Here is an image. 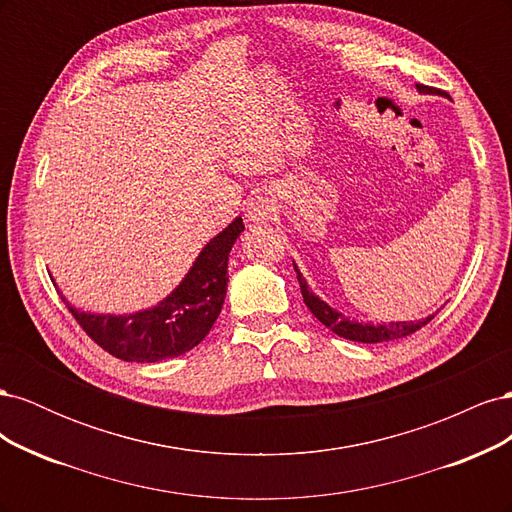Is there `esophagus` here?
Here are the masks:
<instances>
[{
    "label": "esophagus",
    "mask_w": 512,
    "mask_h": 512,
    "mask_svg": "<svg viewBox=\"0 0 512 512\" xmlns=\"http://www.w3.org/2000/svg\"><path fill=\"white\" fill-rule=\"evenodd\" d=\"M245 215H247V220H250V222L260 224V222H267V220H271L273 207H271L269 200H265V198H256V200H252L250 205H247Z\"/></svg>",
    "instance_id": "1"
}]
</instances>
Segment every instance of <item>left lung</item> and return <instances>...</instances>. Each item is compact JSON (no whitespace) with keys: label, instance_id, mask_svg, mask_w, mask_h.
I'll return each mask as SVG.
<instances>
[{"label":"left lung","instance_id":"1","mask_svg":"<svg viewBox=\"0 0 512 512\" xmlns=\"http://www.w3.org/2000/svg\"><path fill=\"white\" fill-rule=\"evenodd\" d=\"M418 91H425V94H431V87L427 85H418ZM297 269V267H294ZM299 275V284H301V294H303V301L309 307V312H312L324 327L331 329L335 335L339 337H346L352 339V342H363V344H378V342H391V339H399V337H406L414 331H418L421 327H425L427 322H431L433 316L425 318V320H418V322H389V324H361V322H354L348 320L346 316H342L335 309H331L327 303L320 301L316 294L309 292L305 280Z\"/></svg>","mask_w":512,"mask_h":512}]
</instances>
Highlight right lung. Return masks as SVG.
<instances>
[{
    "label": "right lung",
    "mask_w": 512,
    "mask_h": 512,
    "mask_svg": "<svg viewBox=\"0 0 512 512\" xmlns=\"http://www.w3.org/2000/svg\"><path fill=\"white\" fill-rule=\"evenodd\" d=\"M237 218L211 239L179 288L158 307L130 316H96L68 305L74 320L115 359L156 363L185 354L211 331L226 297L228 254L243 230Z\"/></svg>",
    "instance_id": "right-lung-1"
}]
</instances>
